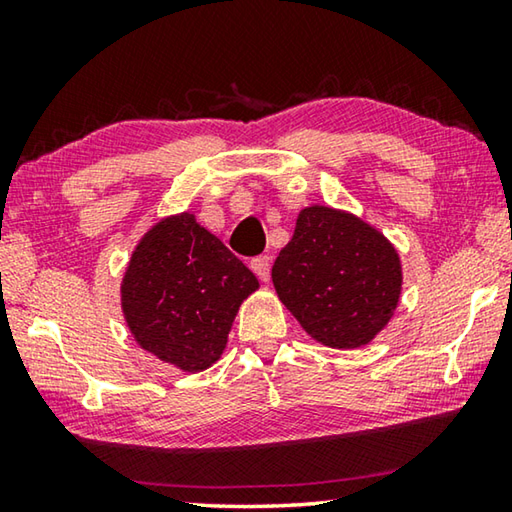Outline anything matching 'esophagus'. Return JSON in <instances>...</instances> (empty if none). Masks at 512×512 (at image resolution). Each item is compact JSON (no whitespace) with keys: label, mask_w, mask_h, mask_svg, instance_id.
<instances>
[{"label":"esophagus","mask_w":512,"mask_h":512,"mask_svg":"<svg viewBox=\"0 0 512 512\" xmlns=\"http://www.w3.org/2000/svg\"><path fill=\"white\" fill-rule=\"evenodd\" d=\"M250 268H253L255 275L259 277V280L266 282L268 275H271V259H268L266 255H259V257H253V262H250Z\"/></svg>","instance_id":"34e87169"}]
</instances>
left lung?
<instances>
[{
	"instance_id": "obj_1",
	"label": "left lung",
	"mask_w": 512,
	"mask_h": 512,
	"mask_svg": "<svg viewBox=\"0 0 512 512\" xmlns=\"http://www.w3.org/2000/svg\"><path fill=\"white\" fill-rule=\"evenodd\" d=\"M280 300L329 348H361L391 320L402 268L384 235L345 212L314 205L273 264Z\"/></svg>"
}]
</instances>
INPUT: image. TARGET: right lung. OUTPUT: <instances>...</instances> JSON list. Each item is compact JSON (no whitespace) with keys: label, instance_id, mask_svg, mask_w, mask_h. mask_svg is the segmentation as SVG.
<instances>
[{"label":"right lung","instance_id":"right-lung-1","mask_svg":"<svg viewBox=\"0 0 512 512\" xmlns=\"http://www.w3.org/2000/svg\"><path fill=\"white\" fill-rule=\"evenodd\" d=\"M257 287L253 271L185 212L153 225L135 248L121 307L146 352L201 372L223 354L239 305Z\"/></svg>","mask_w":512,"mask_h":512}]
</instances>
